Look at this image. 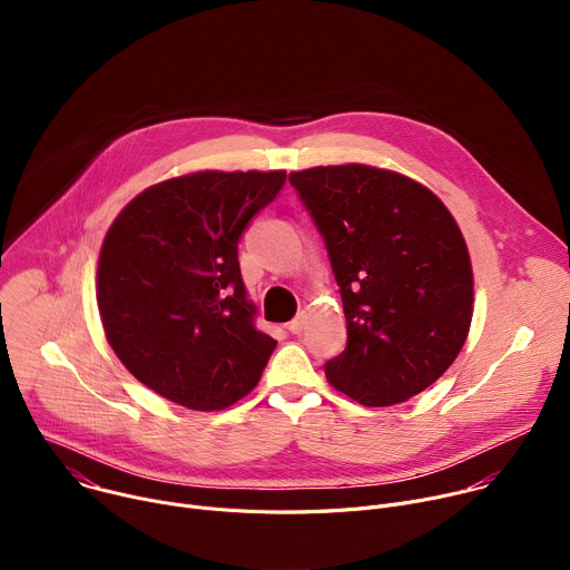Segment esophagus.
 Segmentation results:
<instances>
[{"label": "esophagus", "mask_w": 570, "mask_h": 570, "mask_svg": "<svg viewBox=\"0 0 570 570\" xmlns=\"http://www.w3.org/2000/svg\"><path fill=\"white\" fill-rule=\"evenodd\" d=\"M304 324H306V315L299 313V315H295V317L286 324V330H288L291 334H302V332H304Z\"/></svg>", "instance_id": "1"}]
</instances>
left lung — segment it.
Masks as SVG:
<instances>
[{"mask_svg":"<svg viewBox=\"0 0 570 570\" xmlns=\"http://www.w3.org/2000/svg\"><path fill=\"white\" fill-rule=\"evenodd\" d=\"M327 246L347 347L324 363L363 405H394L435 383L460 354L473 313L464 236L420 183L365 165L288 176Z\"/></svg>","mask_w":570,"mask_h":570,"instance_id":"obj_1","label":"left lung"}]
</instances>
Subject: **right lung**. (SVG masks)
Wrapping results in <instances>:
<instances>
[{
  "label": "right lung",
  "mask_w": 570,
  "mask_h": 570,
  "mask_svg": "<svg viewBox=\"0 0 570 570\" xmlns=\"http://www.w3.org/2000/svg\"><path fill=\"white\" fill-rule=\"evenodd\" d=\"M286 171H200L132 198L110 225L97 273L106 338L126 370L191 411L246 396L277 347L259 332L238 238Z\"/></svg>",
  "instance_id": "1"
}]
</instances>
